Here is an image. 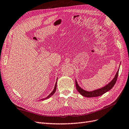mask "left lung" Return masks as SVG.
<instances>
[{"label": "left lung", "mask_w": 129, "mask_h": 129, "mask_svg": "<svg viewBox=\"0 0 129 129\" xmlns=\"http://www.w3.org/2000/svg\"><path fill=\"white\" fill-rule=\"evenodd\" d=\"M118 73H119V70H118L117 73H116V74L113 79L110 81L108 84L106 85L105 86H103L100 89H96V90H93V91H91L85 90L81 88L79 85H78L77 80L75 79V85H76L77 90H78V91L81 94V95L84 96V97H98L100 96H101L103 95V94H104L105 93L108 91L109 90H111L112 87L114 86V85H115L116 81H117V78L118 76Z\"/></svg>", "instance_id": "1"}]
</instances>
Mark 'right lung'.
<instances>
[{"label":"right lung","mask_w":129,"mask_h":129,"mask_svg":"<svg viewBox=\"0 0 129 129\" xmlns=\"http://www.w3.org/2000/svg\"><path fill=\"white\" fill-rule=\"evenodd\" d=\"M56 87H57V81H56V83H55V87H54V90H53V91H52L50 93V95H48V96H47L46 98H44V99H41L40 100H42V101H44V100H46V99H49L50 97H51V96H52L53 95H54V94L55 93V91H56Z\"/></svg>","instance_id":"add662e5"}]
</instances>
